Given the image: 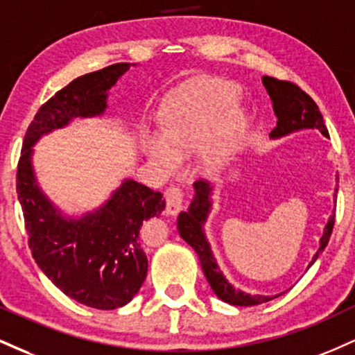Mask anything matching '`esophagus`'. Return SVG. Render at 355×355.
Returning <instances> with one entry per match:
<instances>
[{
	"label": "esophagus",
	"mask_w": 355,
	"mask_h": 355,
	"mask_svg": "<svg viewBox=\"0 0 355 355\" xmlns=\"http://www.w3.org/2000/svg\"><path fill=\"white\" fill-rule=\"evenodd\" d=\"M183 193L178 187H170L165 191V215L175 216L182 210Z\"/></svg>",
	"instance_id": "34e87169"
}]
</instances>
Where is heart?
Segmentation results:
<instances>
[{"label":"heart","mask_w":355,"mask_h":355,"mask_svg":"<svg viewBox=\"0 0 355 355\" xmlns=\"http://www.w3.org/2000/svg\"><path fill=\"white\" fill-rule=\"evenodd\" d=\"M238 94L236 85L220 79H200L183 87L162 109V134L144 132V153L166 175L196 150L207 166L223 165L246 130L248 115Z\"/></svg>","instance_id":"1"}]
</instances>
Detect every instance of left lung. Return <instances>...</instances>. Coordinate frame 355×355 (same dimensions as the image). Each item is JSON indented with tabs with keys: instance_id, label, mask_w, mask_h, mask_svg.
Here are the masks:
<instances>
[{
	"instance_id": "8db88e82",
	"label": "left lung",
	"mask_w": 355,
	"mask_h": 355,
	"mask_svg": "<svg viewBox=\"0 0 355 355\" xmlns=\"http://www.w3.org/2000/svg\"><path fill=\"white\" fill-rule=\"evenodd\" d=\"M261 80L266 92L270 94L272 109H275V114L277 117L276 127L271 130L270 139H281V137H286L289 134H294V132L306 129L319 130L324 137L329 135L326 125H324L322 114L319 112V107L315 105V102L311 99L304 91H301L296 84L286 83V80H277L275 78H268V76H264ZM193 200H191L189 210L180 211V215H178L177 228L183 240L189 243V245L195 250V253L198 254L200 263H202L203 275L207 277L213 293H215L221 301L228 302V304L232 306H256L281 296L283 293L275 294V296L250 294L246 291H241L240 288H234V286L226 279L223 271L220 270L218 261H216V258L213 256L211 246L207 240V234H205V223H207L213 208L215 185H211V183L208 182L198 180L193 183ZM332 196H334L336 200L337 185ZM334 216L336 210H332L326 226H324L321 240H319V250L315 251L311 263L307 264V270L313 266L315 259L321 256L324 248L327 246L332 228H334Z\"/></svg>"
}]
</instances>
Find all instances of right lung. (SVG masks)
Listing matches in <instances>:
<instances>
[{"label":"right lung","mask_w":355,"mask_h":355,"mask_svg":"<svg viewBox=\"0 0 355 355\" xmlns=\"http://www.w3.org/2000/svg\"><path fill=\"white\" fill-rule=\"evenodd\" d=\"M135 64L119 62L84 74L41 105L28 127L16 177L29 248L41 271L71 300L96 309H117L134 300L148 261L139 243L140 226L165 208L160 191L123 178L101 207L66 215L41 190L34 172V145L74 119L102 117L109 91Z\"/></svg>","instance_id":"add662e5"}]
</instances>
